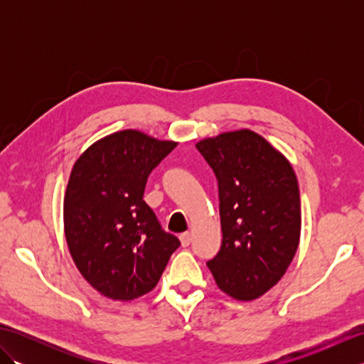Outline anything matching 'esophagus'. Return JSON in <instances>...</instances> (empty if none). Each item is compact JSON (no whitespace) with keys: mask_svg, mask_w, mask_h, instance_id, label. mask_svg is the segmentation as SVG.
Masks as SVG:
<instances>
[{"mask_svg":"<svg viewBox=\"0 0 364 364\" xmlns=\"http://www.w3.org/2000/svg\"><path fill=\"white\" fill-rule=\"evenodd\" d=\"M180 241H181V245H183V247H188V245L191 244V241H192V236H191L189 231H186V233L180 235Z\"/></svg>","mask_w":364,"mask_h":364,"instance_id":"34e87169","label":"esophagus"}]
</instances>
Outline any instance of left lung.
Listing matches in <instances>:
<instances>
[{
    "label": "left lung",
    "mask_w": 364,
    "mask_h": 364,
    "mask_svg": "<svg viewBox=\"0 0 364 364\" xmlns=\"http://www.w3.org/2000/svg\"><path fill=\"white\" fill-rule=\"evenodd\" d=\"M218 180L222 245L206 262L219 288L253 300L278 283L300 239V196L291 164L249 129L200 141Z\"/></svg>",
    "instance_id": "1"
}]
</instances>
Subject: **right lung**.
Instances as JSON below:
<instances>
[{
	"mask_svg": "<svg viewBox=\"0 0 364 364\" xmlns=\"http://www.w3.org/2000/svg\"><path fill=\"white\" fill-rule=\"evenodd\" d=\"M175 146L125 129L75 162L64 198L67 244L81 275L106 297L150 292L180 247L144 200L149 175Z\"/></svg>",
	"mask_w": 364,
	"mask_h": 364,
	"instance_id": "obj_1",
	"label": "right lung"
}]
</instances>
